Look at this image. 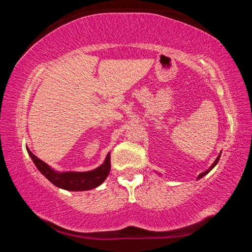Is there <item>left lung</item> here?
Returning <instances> with one entry per match:
<instances>
[{
    "instance_id": "8db88e82",
    "label": "left lung",
    "mask_w": 252,
    "mask_h": 252,
    "mask_svg": "<svg viewBox=\"0 0 252 252\" xmlns=\"http://www.w3.org/2000/svg\"><path fill=\"white\" fill-rule=\"evenodd\" d=\"M220 156H221V153H220V155L218 156V158H217V159H216V161H215V162H213V163H212V165H211V167H210V168H209V169L207 170V171H204V172H202V173H200V174H199V176H198V180H199V179H201L202 177H204V176H206V174H207V173H209V172H210V171H211V170H212L213 168H215V167H216V164H217V163H218V161H219V159H220Z\"/></svg>"
}]
</instances>
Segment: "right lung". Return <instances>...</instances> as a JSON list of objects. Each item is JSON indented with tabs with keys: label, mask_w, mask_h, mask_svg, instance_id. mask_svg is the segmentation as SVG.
Returning a JSON list of instances; mask_svg holds the SVG:
<instances>
[{
	"label": "right lung",
	"mask_w": 252,
	"mask_h": 252,
	"mask_svg": "<svg viewBox=\"0 0 252 252\" xmlns=\"http://www.w3.org/2000/svg\"><path fill=\"white\" fill-rule=\"evenodd\" d=\"M30 157L33 160L34 164L39 169V171L48 179L49 181L53 183L54 186L62 188L64 190L69 191H85L91 190L93 188L99 187L102 185L111 170L110 162V153H108L103 163L99 168H96L92 171L87 172H58L54 171L52 168H50L45 162L39 159L36 156L27 149Z\"/></svg>",
	"instance_id": "obj_1"
}]
</instances>
